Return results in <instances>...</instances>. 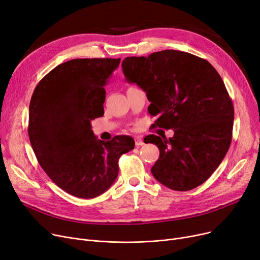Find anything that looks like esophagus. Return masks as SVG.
<instances>
[{"mask_svg": "<svg viewBox=\"0 0 260 260\" xmlns=\"http://www.w3.org/2000/svg\"><path fill=\"white\" fill-rule=\"evenodd\" d=\"M135 144H136V146H141V145L144 144L143 140H142V138L140 137V136H137V137L135 138Z\"/></svg>", "mask_w": 260, "mask_h": 260, "instance_id": "esophagus-1", "label": "esophagus"}]
</instances>
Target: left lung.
<instances>
[{
    "label": "left lung",
    "instance_id": "left-lung-1",
    "mask_svg": "<svg viewBox=\"0 0 260 260\" xmlns=\"http://www.w3.org/2000/svg\"><path fill=\"white\" fill-rule=\"evenodd\" d=\"M122 71L141 87L154 126L174 129L172 138L148 135L160 151L155 179L174 190L193 189L219 167L232 141L234 107L223 81L204 59L179 50L127 57Z\"/></svg>",
    "mask_w": 260,
    "mask_h": 260
}]
</instances>
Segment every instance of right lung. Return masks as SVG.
<instances>
[{
    "label": "right lung",
    "instance_id": "add662e5",
    "mask_svg": "<svg viewBox=\"0 0 260 260\" xmlns=\"http://www.w3.org/2000/svg\"><path fill=\"white\" fill-rule=\"evenodd\" d=\"M120 59H74L54 67L35 88L28 135L49 178L66 193L94 198L115 182L118 160L135 147L129 136L104 142L90 121L104 114L108 79Z\"/></svg>",
    "mask_w": 260,
    "mask_h": 260
}]
</instances>
